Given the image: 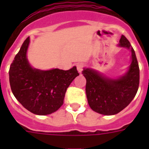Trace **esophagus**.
<instances>
[{"mask_svg":"<svg viewBox=\"0 0 149 149\" xmlns=\"http://www.w3.org/2000/svg\"><path fill=\"white\" fill-rule=\"evenodd\" d=\"M83 68H84V65H83L82 63H78L77 65V69L79 73H81L83 71Z\"/></svg>","mask_w":149,"mask_h":149,"instance_id":"1","label":"esophagus"}]
</instances>
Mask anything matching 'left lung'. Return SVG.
<instances>
[{
    "mask_svg": "<svg viewBox=\"0 0 149 149\" xmlns=\"http://www.w3.org/2000/svg\"><path fill=\"white\" fill-rule=\"evenodd\" d=\"M118 46L131 52V63L124 75L111 78L90 68H84L82 72L86 80L88 104L102 115H115L122 111L134 99L139 88V68L135 51L123 35Z\"/></svg>",
    "mask_w": 149,
    "mask_h": 149,
    "instance_id": "obj_1",
    "label": "left lung"
}]
</instances>
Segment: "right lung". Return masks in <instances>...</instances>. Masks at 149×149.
<instances>
[{"mask_svg":"<svg viewBox=\"0 0 149 149\" xmlns=\"http://www.w3.org/2000/svg\"><path fill=\"white\" fill-rule=\"evenodd\" d=\"M29 44L27 37L10 65V86L24 108L36 115H48L63 105L67 88L79 73L76 66L66 71L33 68L27 56Z\"/></svg>","mask_w":149,"mask_h":149,"instance_id":"right-lung-1","label":"right lung"}]
</instances>
